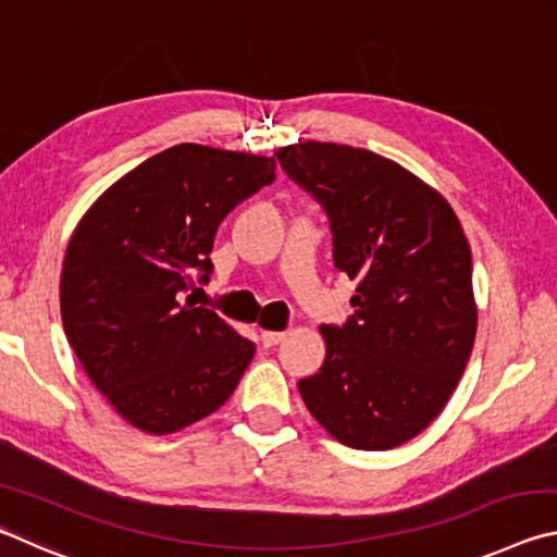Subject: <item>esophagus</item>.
<instances>
[{
  "label": "esophagus",
  "instance_id": "obj_1",
  "mask_svg": "<svg viewBox=\"0 0 557 557\" xmlns=\"http://www.w3.org/2000/svg\"><path fill=\"white\" fill-rule=\"evenodd\" d=\"M285 332H262L260 334V342H262V346H275V344H280V342H285Z\"/></svg>",
  "mask_w": 557,
  "mask_h": 557
}]
</instances>
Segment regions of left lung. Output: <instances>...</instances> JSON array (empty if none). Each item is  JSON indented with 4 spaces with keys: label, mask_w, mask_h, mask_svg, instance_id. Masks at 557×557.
<instances>
[{
    "label": "left lung",
    "mask_w": 557,
    "mask_h": 557,
    "mask_svg": "<svg viewBox=\"0 0 557 557\" xmlns=\"http://www.w3.org/2000/svg\"><path fill=\"white\" fill-rule=\"evenodd\" d=\"M332 221L334 262L356 280L354 317L319 326L324 366L299 381L307 410L354 449L418 437L474 348L471 250L445 196L369 149L297 143L275 152Z\"/></svg>",
    "instance_id": "1"
}]
</instances>
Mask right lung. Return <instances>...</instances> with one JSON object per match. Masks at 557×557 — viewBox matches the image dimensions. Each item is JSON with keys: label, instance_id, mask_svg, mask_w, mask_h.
<instances>
[{"label": "right lung", "instance_id": "1", "mask_svg": "<svg viewBox=\"0 0 557 557\" xmlns=\"http://www.w3.org/2000/svg\"><path fill=\"white\" fill-rule=\"evenodd\" d=\"M275 159L206 145L149 157L83 213L61 319L92 385L132 428L172 435L221 408L256 344L184 297L209 280L219 223L275 182Z\"/></svg>", "mask_w": 557, "mask_h": 557}]
</instances>
